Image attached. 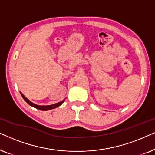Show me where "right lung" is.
Returning <instances> with one entry per match:
<instances>
[{
    "label": "right lung",
    "instance_id": "add662e5",
    "mask_svg": "<svg viewBox=\"0 0 155 155\" xmlns=\"http://www.w3.org/2000/svg\"><path fill=\"white\" fill-rule=\"evenodd\" d=\"M20 94H21V96H22V98H23L24 100L25 101L28 103V104L30 105V106L34 107V108H35L37 109H39V110H51V109H54L55 108H57V107L61 106V105L63 104L64 101V100H65V99H64V100H63L62 101L59 102V103H57V104H55L50 105V106H38V105H36V104H33V103H32L31 101H29L28 99L26 97L22 94V93H20Z\"/></svg>",
    "mask_w": 155,
    "mask_h": 155
}]
</instances>
